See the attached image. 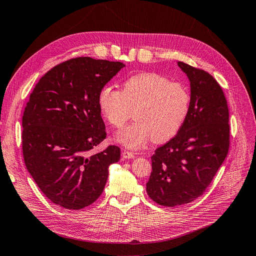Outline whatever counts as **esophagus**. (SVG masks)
<instances>
[{
	"instance_id": "1",
	"label": "esophagus",
	"mask_w": 256,
	"mask_h": 256,
	"mask_svg": "<svg viewBox=\"0 0 256 256\" xmlns=\"http://www.w3.org/2000/svg\"><path fill=\"white\" fill-rule=\"evenodd\" d=\"M122 158H124V159H132V158L134 157V152H128V150H122Z\"/></svg>"
}]
</instances>
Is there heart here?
Instances as JSON below:
<instances>
[{"label": "heart", "instance_id": "heart-1", "mask_svg": "<svg viewBox=\"0 0 256 256\" xmlns=\"http://www.w3.org/2000/svg\"><path fill=\"white\" fill-rule=\"evenodd\" d=\"M98 106L112 126L120 128L131 118L136 120L116 134L115 140L131 150L143 147L150 138L164 143L182 129L190 110L188 90L156 72L131 76L122 90L106 85L98 94Z\"/></svg>", "mask_w": 256, "mask_h": 256}]
</instances>
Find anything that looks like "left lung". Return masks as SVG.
<instances>
[{"instance_id": "obj_1", "label": "left lung", "mask_w": 256, "mask_h": 256, "mask_svg": "<svg viewBox=\"0 0 256 256\" xmlns=\"http://www.w3.org/2000/svg\"><path fill=\"white\" fill-rule=\"evenodd\" d=\"M177 65L190 82V110L172 140L154 150L148 196L159 205L188 204L205 192L226 159L230 146L226 96L208 72L182 62Z\"/></svg>"}]
</instances>
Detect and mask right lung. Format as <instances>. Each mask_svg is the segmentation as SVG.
Wrapping results in <instances>:
<instances>
[{"label":"right lung","instance_id":"obj_1","mask_svg":"<svg viewBox=\"0 0 256 256\" xmlns=\"http://www.w3.org/2000/svg\"><path fill=\"white\" fill-rule=\"evenodd\" d=\"M125 64L76 58L46 74L22 118L26 166L44 194L66 209H81L102 194L120 147L92 150L106 138L98 94Z\"/></svg>","mask_w":256,"mask_h":256}]
</instances>
